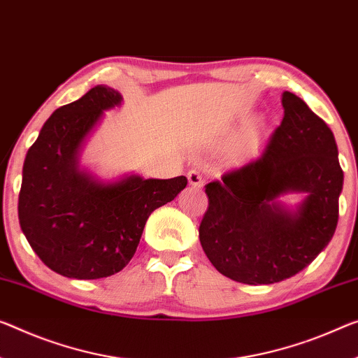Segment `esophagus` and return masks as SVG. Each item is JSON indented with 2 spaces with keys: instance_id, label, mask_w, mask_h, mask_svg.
I'll return each instance as SVG.
<instances>
[{
  "instance_id": "esophagus-1",
  "label": "esophagus",
  "mask_w": 358,
  "mask_h": 358,
  "mask_svg": "<svg viewBox=\"0 0 358 358\" xmlns=\"http://www.w3.org/2000/svg\"><path fill=\"white\" fill-rule=\"evenodd\" d=\"M187 179H189V184L194 187V189H201L203 187V179H201V174L196 171V169H192L187 174Z\"/></svg>"
}]
</instances>
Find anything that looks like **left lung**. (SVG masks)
Returning a JSON list of instances; mask_svg holds the SVG:
<instances>
[{
  "label": "left lung",
  "instance_id": "8db88e82",
  "mask_svg": "<svg viewBox=\"0 0 358 358\" xmlns=\"http://www.w3.org/2000/svg\"><path fill=\"white\" fill-rule=\"evenodd\" d=\"M282 106L283 120L262 155L206 185L203 251L222 275L246 285L301 272L338 225L344 173L331 129L293 92H283ZM288 193L305 198L288 207L279 201Z\"/></svg>",
  "mask_w": 358,
  "mask_h": 358
}]
</instances>
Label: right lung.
<instances>
[{"label": "right lung", "instance_id": "right-lung-1", "mask_svg": "<svg viewBox=\"0 0 358 358\" xmlns=\"http://www.w3.org/2000/svg\"><path fill=\"white\" fill-rule=\"evenodd\" d=\"M113 87L97 85L57 108L27 152L19 222L38 257L64 277L94 280L126 267L150 214L185 189L187 178L103 180L80 164L103 112L120 107Z\"/></svg>", "mask_w": 358, "mask_h": 358}]
</instances>
